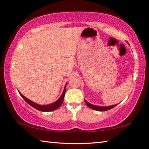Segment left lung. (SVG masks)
Here are the masks:
<instances>
[{
    "label": "left lung",
    "mask_w": 149,
    "mask_h": 149,
    "mask_svg": "<svg viewBox=\"0 0 149 149\" xmlns=\"http://www.w3.org/2000/svg\"><path fill=\"white\" fill-rule=\"evenodd\" d=\"M85 104H86L90 108H91V109H93V110H97V111H107V110L112 109V108L115 107L117 105V104H116V105H113V106H110V107H98V106H95V105H93L91 104H90V103L86 101L85 100Z\"/></svg>",
    "instance_id": "8db88e82"
}]
</instances>
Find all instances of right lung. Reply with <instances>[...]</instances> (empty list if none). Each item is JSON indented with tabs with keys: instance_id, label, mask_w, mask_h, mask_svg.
Listing matches in <instances>:
<instances>
[{
	"instance_id": "obj_1",
	"label": "right lung",
	"mask_w": 149,
	"mask_h": 149,
	"mask_svg": "<svg viewBox=\"0 0 149 149\" xmlns=\"http://www.w3.org/2000/svg\"><path fill=\"white\" fill-rule=\"evenodd\" d=\"M65 85L64 89V91H63L62 95L60 96V99L54 103H52L50 104H48V105H39L37 104L36 103H35L31 101V100L27 99V98L24 97L21 93H19V95H21V97L23 98V99L26 100V102H27L29 105H31L32 107H33L35 109L38 110L39 111H42V112H50V111H53L54 110H56L60 106L62 105L63 100H64V95H65Z\"/></svg>"
}]
</instances>
